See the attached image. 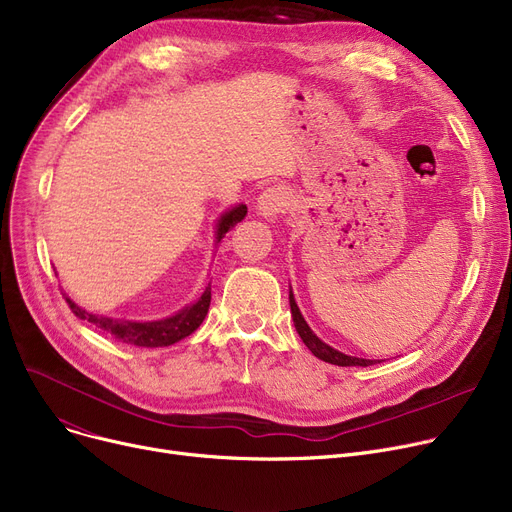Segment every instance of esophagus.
<instances>
[{
	"mask_svg": "<svg viewBox=\"0 0 512 512\" xmlns=\"http://www.w3.org/2000/svg\"><path fill=\"white\" fill-rule=\"evenodd\" d=\"M290 199H292L290 191L282 184L265 188V191L257 199V213L263 215L265 220H276L282 213H286Z\"/></svg>",
	"mask_w": 512,
	"mask_h": 512,
	"instance_id": "obj_1",
	"label": "esophagus"
}]
</instances>
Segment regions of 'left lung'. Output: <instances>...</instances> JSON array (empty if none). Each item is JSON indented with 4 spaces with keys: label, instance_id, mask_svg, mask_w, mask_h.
I'll list each match as a JSON object with an SVG mask.
<instances>
[{
    "label": "left lung",
    "instance_id": "8db88e82",
    "mask_svg": "<svg viewBox=\"0 0 512 512\" xmlns=\"http://www.w3.org/2000/svg\"><path fill=\"white\" fill-rule=\"evenodd\" d=\"M288 301H290V313H292V321H294V328H297L301 340L307 344L309 351L326 363H332V365H338V367H367V365H373L375 361L371 359H359V357H351V355H344L340 351H336V348H332L330 344H326L321 338H317L313 334V330L309 328V324L305 321L297 301H294V294H292V288H290V294H288Z\"/></svg>",
    "mask_w": 512,
    "mask_h": 512
}]
</instances>
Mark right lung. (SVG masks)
Instances as JSON below:
<instances>
[{
  "mask_svg": "<svg viewBox=\"0 0 512 512\" xmlns=\"http://www.w3.org/2000/svg\"><path fill=\"white\" fill-rule=\"evenodd\" d=\"M245 215H247V205H242V203L224 211L218 220V230H215V242H220L232 226L245 220ZM66 303L70 305V309L76 317L87 319L89 324H93L95 328L112 334L114 338H118L126 344L157 348V346H170L186 336H191L203 324V319L209 311V303H211V282L205 286L203 294L195 303L186 305L184 309H180L178 313H174L166 319H153V321H132V319L95 315V313L85 311L83 307H78L70 297H66Z\"/></svg>",
  "mask_w": 512,
  "mask_h": 512,
  "instance_id": "right-lung-1",
  "label": "right lung"
}]
</instances>
